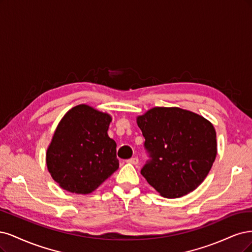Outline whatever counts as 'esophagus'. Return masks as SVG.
I'll use <instances>...</instances> for the list:
<instances>
[{
    "instance_id": "1",
    "label": "esophagus",
    "mask_w": 252,
    "mask_h": 252,
    "mask_svg": "<svg viewBox=\"0 0 252 252\" xmlns=\"http://www.w3.org/2000/svg\"><path fill=\"white\" fill-rule=\"evenodd\" d=\"M126 162H127V163H131V164H134L136 165L138 163V158L134 157V158H129L127 160H126Z\"/></svg>"
}]
</instances>
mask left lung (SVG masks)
Here are the masks:
<instances>
[{
  "instance_id": "obj_1",
  "label": "left lung",
  "mask_w": 252,
  "mask_h": 252,
  "mask_svg": "<svg viewBox=\"0 0 252 252\" xmlns=\"http://www.w3.org/2000/svg\"><path fill=\"white\" fill-rule=\"evenodd\" d=\"M150 159L141 175L162 197L179 198L205 179L217 155L214 126L180 108H153L137 118Z\"/></svg>"
}]
</instances>
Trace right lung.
I'll use <instances>...</instances> for the list:
<instances>
[{
	"mask_svg": "<svg viewBox=\"0 0 252 252\" xmlns=\"http://www.w3.org/2000/svg\"><path fill=\"white\" fill-rule=\"evenodd\" d=\"M111 116L87 104L63 117L47 151V167L62 189L90 193L119 167L116 142L108 136Z\"/></svg>",
	"mask_w": 252,
	"mask_h": 252,
	"instance_id": "1",
	"label": "right lung"
}]
</instances>
